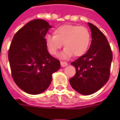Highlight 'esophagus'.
<instances>
[{
	"label": "esophagus",
	"instance_id": "obj_1",
	"mask_svg": "<svg viewBox=\"0 0 120 120\" xmlns=\"http://www.w3.org/2000/svg\"><path fill=\"white\" fill-rule=\"evenodd\" d=\"M60 63H61V65L62 67H65V66H67V65H68L67 63L65 62V61H61Z\"/></svg>",
	"mask_w": 120,
	"mask_h": 120
}]
</instances>
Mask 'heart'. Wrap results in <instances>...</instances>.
Segmentation results:
<instances>
[{"instance_id": "b5f03b06", "label": "heart", "mask_w": 120, "mask_h": 120, "mask_svg": "<svg viewBox=\"0 0 120 120\" xmlns=\"http://www.w3.org/2000/svg\"><path fill=\"white\" fill-rule=\"evenodd\" d=\"M91 42V33L83 26L65 25L59 26L54 31V35H48L45 37V44L49 53L56 55L63 43L65 49L63 58L69 57L73 55L80 57L86 53Z\"/></svg>"}]
</instances>
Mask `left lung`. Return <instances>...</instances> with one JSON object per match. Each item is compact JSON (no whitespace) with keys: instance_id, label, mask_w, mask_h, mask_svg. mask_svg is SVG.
<instances>
[{"instance_id":"1","label":"left lung","mask_w":120,"mask_h":120,"mask_svg":"<svg viewBox=\"0 0 120 120\" xmlns=\"http://www.w3.org/2000/svg\"><path fill=\"white\" fill-rule=\"evenodd\" d=\"M92 41L87 52L71 63L76 73L69 83L78 93L90 95L98 91L108 81L113 59L112 49L104 34L88 22Z\"/></svg>"}]
</instances>
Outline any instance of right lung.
Returning <instances> with one entry per match:
<instances>
[{"label": "right lung", "instance_id": "right-lung-1", "mask_svg": "<svg viewBox=\"0 0 120 120\" xmlns=\"http://www.w3.org/2000/svg\"><path fill=\"white\" fill-rule=\"evenodd\" d=\"M51 26L43 19L29 22L14 35L8 50V61L14 81L32 95L48 88L52 74L60 68V61L49 53L45 35Z\"/></svg>", "mask_w": 120, "mask_h": 120}]
</instances>
